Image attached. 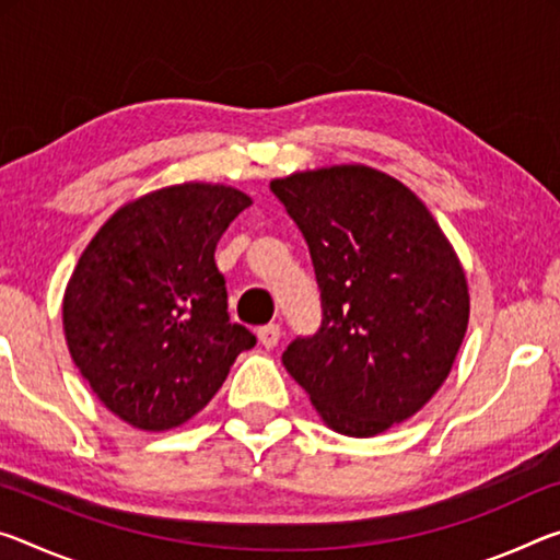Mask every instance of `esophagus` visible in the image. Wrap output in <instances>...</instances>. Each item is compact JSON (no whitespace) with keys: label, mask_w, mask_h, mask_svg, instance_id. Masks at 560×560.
Masks as SVG:
<instances>
[{"label":"esophagus","mask_w":560,"mask_h":560,"mask_svg":"<svg viewBox=\"0 0 560 560\" xmlns=\"http://www.w3.org/2000/svg\"><path fill=\"white\" fill-rule=\"evenodd\" d=\"M256 336H259L264 349H273V346H277L279 339H281V326L279 324H266V326L259 328V331H256Z\"/></svg>","instance_id":"1"}]
</instances>
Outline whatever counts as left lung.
<instances>
[{
    "mask_svg": "<svg viewBox=\"0 0 560 560\" xmlns=\"http://www.w3.org/2000/svg\"><path fill=\"white\" fill-rule=\"evenodd\" d=\"M312 254L322 324L281 353L334 431L376 436L446 381L468 326L448 238L401 182L369 166L273 179Z\"/></svg>",
    "mask_w": 560,
    "mask_h": 560,
    "instance_id": "8db88e82",
    "label": "left lung"
}]
</instances>
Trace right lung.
Segmentation results:
<instances>
[{
    "instance_id": "1",
    "label": "right lung",
    "mask_w": 560,
    "mask_h": 560,
    "mask_svg": "<svg viewBox=\"0 0 560 560\" xmlns=\"http://www.w3.org/2000/svg\"><path fill=\"white\" fill-rule=\"evenodd\" d=\"M252 207L232 186L182 184L121 207L69 279V353L100 401L141 431L199 413L256 336L232 324L214 252Z\"/></svg>"
}]
</instances>
